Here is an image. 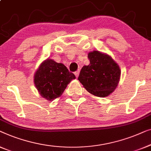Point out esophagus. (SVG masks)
<instances>
[{"label":"esophagus","instance_id":"34e87169","mask_svg":"<svg viewBox=\"0 0 151 151\" xmlns=\"http://www.w3.org/2000/svg\"><path fill=\"white\" fill-rule=\"evenodd\" d=\"M79 73H80L79 70H77V71H76V72H75V76H76V77H78V75H79Z\"/></svg>","mask_w":151,"mask_h":151}]
</instances>
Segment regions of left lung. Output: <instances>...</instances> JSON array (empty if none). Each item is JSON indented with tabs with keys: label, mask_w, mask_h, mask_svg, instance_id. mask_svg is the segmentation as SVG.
<instances>
[{
	"label": "left lung",
	"mask_w": 151,
	"mask_h": 151,
	"mask_svg": "<svg viewBox=\"0 0 151 151\" xmlns=\"http://www.w3.org/2000/svg\"><path fill=\"white\" fill-rule=\"evenodd\" d=\"M88 57L90 64L82 68L78 80L94 96H109L118 86L120 67L111 57L98 50L89 52Z\"/></svg>",
	"instance_id": "8db88e82"
}]
</instances>
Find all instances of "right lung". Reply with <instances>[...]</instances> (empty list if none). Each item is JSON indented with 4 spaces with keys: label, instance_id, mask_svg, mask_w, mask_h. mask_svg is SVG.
<instances>
[{
    "label": "right lung",
    "instance_id": "obj_1",
    "mask_svg": "<svg viewBox=\"0 0 151 151\" xmlns=\"http://www.w3.org/2000/svg\"><path fill=\"white\" fill-rule=\"evenodd\" d=\"M75 78L63 63L48 59L35 72L34 83L40 94L47 101H52L62 94L68 84Z\"/></svg>",
    "mask_w": 151,
    "mask_h": 151
}]
</instances>
